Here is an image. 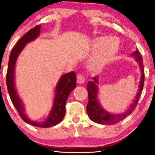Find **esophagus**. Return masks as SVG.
<instances>
[{
	"label": "esophagus",
	"instance_id": "obj_1",
	"mask_svg": "<svg viewBox=\"0 0 155 155\" xmlns=\"http://www.w3.org/2000/svg\"><path fill=\"white\" fill-rule=\"evenodd\" d=\"M77 82L79 84H82L85 82V77L84 74H78L77 75Z\"/></svg>",
	"mask_w": 155,
	"mask_h": 155
}]
</instances>
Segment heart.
I'll use <instances>...</instances> for the list:
<instances>
[{
	"label": "heart",
	"mask_w": 155,
	"mask_h": 155,
	"mask_svg": "<svg viewBox=\"0 0 155 155\" xmlns=\"http://www.w3.org/2000/svg\"><path fill=\"white\" fill-rule=\"evenodd\" d=\"M93 48L97 51L88 66L91 70L98 71L112 61L118 51L119 44L116 38L100 37L94 40Z\"/></svg>",
	"instance_id": "heart-1"
}]
</instances>
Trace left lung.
<instances>
[{"label": "left lung", "mask_w": 155, "mask_h": 155, "mask_svg": "<svg viewBox=\"0 0 155 155\" xmlns=\"http://www.w3.org/2000/svg\"><path fill=\"white\" fill-rule=\"evenodd\" d=\"M136 61L139 63L140 68L141 69L142 75H141L139 89L136 95L135 99L133 101L130 107L127 109L125 112L122 114H111L106 111L101 106L97 101V78L96 77L93 78V81H89L87 84V91L88 97H89V102H88L86 111L89 117L92 121L100 124L104 125H112L117 124L118 122L121 121L126 118L128 115L131 114L137 106V102L139 98L142 94L143 88L144 85V68H143V61L141 54H140L139 51L136 50L132 53Z\"/></svg>", "instance_id": "1"}]
</instances>
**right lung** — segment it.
Masks as SVG:
<instances>
[{
    "instance_id": "1",
    "label": "right lung",
    "mask_w": 155,
    "mask_h": 155,
    "mask_svg": "<svg viewBox=\"0 0 155 155\" xmlns=\"http://www.w3.org/2000/svg\"><path fill=\"white\" fill-rule=\"evenodd\" d=\"M41 31V25H37L31 29L16 43L15 46L12 49L9 55V64L6 71V86L9 97L15 107L17 109L18 114L23 120L31 126L41 128H48L54 126L59 124L64 118L66 113V102L69 94L76 87V74L74 71L64 74L60 79L55 89V97L54 100V105L50 114L47 119L41 123H38L29 119L24 112V108L21 99L16 92L14 84V71L16 60L20 52L24 48V46L29 41H33L39 35Z\"/></svg>"
}]
</instances>
